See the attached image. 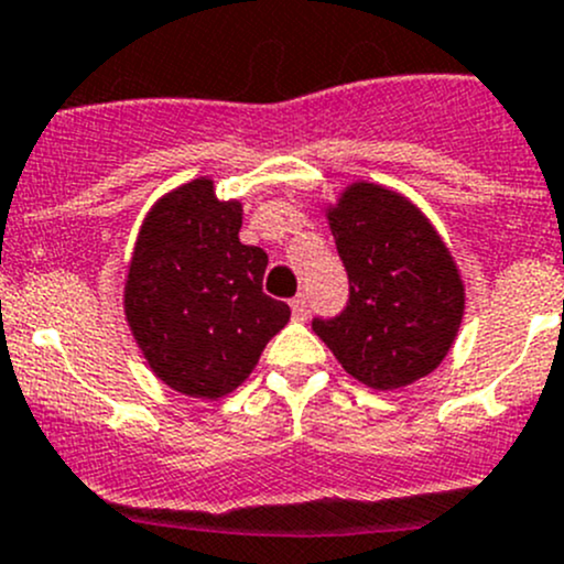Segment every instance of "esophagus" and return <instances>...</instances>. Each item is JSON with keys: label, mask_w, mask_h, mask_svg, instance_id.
<instances>
[{"label": "esophagus", "mask_w": 564, "mask_h": 564, "mask_svg": "<svg viewBox=\"0 0 564 564\" xmlns=\"http://www.w3.org/2000/svg\"><path fill=\"white\" fill-rule=\"evenodd\" d=\"M292 314L294 318H300V322L308 316V300H305V294H297V297L292 300Z\"/></svg>", "instance_id": "obj_1"}]
</instances>
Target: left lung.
Listing matches in <instances>:
<instances>
[{
    "label": "left lung",
    "instance_id": "1",
    "mask_svg": "<svg viewBox=\"0 0 564 564\" xmlns=\"http://www.w3.org/2000/svg\"><path fill=\"white\" fill-rule=\"evenodd\" d=\"M349 275V303L314 333L349 377L398 390L429 377L451 351L466 292L451 248L417 204L377 182H351L324 207Z\"/></svg>",
    "mask_w": 564,
    "mask_h": 564
}]
</instances>
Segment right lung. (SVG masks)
I'll list each match as a JSON object with an SVG mask.
<instances>
[{"label":"right lung","instance_id":"1","mask_svg":"<svg viewBox=\"0 0 564 564\" xmlns=\"http://www.w3.org/2000/svg\"><path fill=\"white\" fill-rule=\"evenodd\" d=\"M242 204L220 202L209 176L158 198L124 278V318L163 384L191 398L240 388L267 340L286 327V303L261 292L267 253L240 242Z\"/></svg>","mask_w":564,"mask_h":564}]
</instances>
